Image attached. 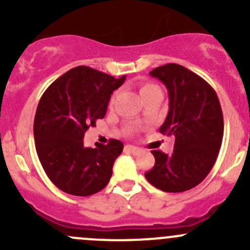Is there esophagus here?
Returning <instances> with one entry per match:
<instances>
[{
    "label": "esophagus",
    "instance_id": "obj_1",
    "mask_svg": "<svg viewBox=\"0 0 250 250\" xmlns=\"http://www.w3.org/2000/svg\"><path fill=\"white\" fill-rule=\"evenodd\" d=\"M126 149L130 150V152L133 153V154H138V153L141 152V148L136 147V146H130V145H127V146H126Z\"/></svg>",
    "mask_w": 250,
    "mask_h": 250
}]
</instances>
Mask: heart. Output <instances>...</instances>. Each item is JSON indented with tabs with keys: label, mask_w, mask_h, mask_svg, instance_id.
<instances>
[{
	"label": "heart",
	"mask_w": 250,
	"mask_h": 250,
	"mask_svg": "<svg viewBox=\"0 0 250 250\" xmlns=\"http://www.w3.org/2000/svg\"><path fill=\"white\" fill-rule=\"evenodd\" d=\"M157 91H160V88H159V86H157V85H155V83H142L140 85V93H141V96H142V98H145L146 96L150 95V93L157 92ZM115 96H117V93H113L112 97H110V100H109V104L110 105H112L113 103H114Z\"/></svg>",
	"instance_id": "heart-1"
}]
</instances>
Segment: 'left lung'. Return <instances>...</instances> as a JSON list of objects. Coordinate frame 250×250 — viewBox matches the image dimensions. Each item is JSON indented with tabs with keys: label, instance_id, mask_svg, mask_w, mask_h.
<instances>
[{
	"label": "left lung",
	"instance_id": "obj_1",
	"mask_svg": "<svg viewBox=\"0 0 250 250\" xmlns=\"http://www.w3.org/2000/svg\"><path fill=\"white\" fill-rule=\"evenodd\" d=\"M169 92V113L159 131L175 138L174 152L152 150L155 164L145 174L149 184L170 193L201 184L216 162L224 117L214 88L204 79L175 63L150 71Z\"/></svg>",
	"mask_w": 250,
	"mask_h": 250
}]
</instances>
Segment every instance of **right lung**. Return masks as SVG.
<instances>
[{"instance_id":"right-lung-1","label":"right lung","mask_w":250,"mask_h":250,"mask_svg":"<svg viewBox=\"0 0 250 250\" xmlns=\"http://www.w3.org/2000/svg\"><path fill=\"white\" fill-rule=\"evenodd\" d=\"M125 79L80 65L63 74L42 95L34 120L35 147L44 172L61 191L86 197L109 182L123 142L112 138L108 145L91 148L83 140L88 127L104 118L110 95Z\"/></svg>"}]
</instances>
